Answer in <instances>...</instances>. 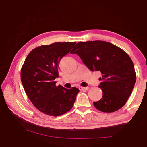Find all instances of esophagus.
I'll use <instances>...</instances> for the list:
<instances>
[{"mask_svg": "<svg viewBox=\"0 0 147 147\" xmlns=\"http://www.w3.org/2000/svg\"><path fill=\"white\" fill-rule=\"evenodd\" d=\"M79 89H80V90H81V91H82V90H88L90 89V88H89L88 86H86V87H80Z\"/></svg>", "mask_w": 147, "mask_h": 147, "instance_id": "34e87169", "label": "esophagus"}]
</instances>
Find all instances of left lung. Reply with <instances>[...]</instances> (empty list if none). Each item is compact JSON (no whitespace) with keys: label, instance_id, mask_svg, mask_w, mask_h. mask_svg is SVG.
Masks as SVG:
<instances>
[{"label":"left lung","instance_id":"1","mask_svg":"<svg viewBox=\"0 0 147 147\" xmlns=\"http://www.w3.org/2000/svg\"><path fill=\"white\" fill-rule=\"evenodd\" d=\"M71 54H76L90 71H100L98 86L102 98L93 105L104 112H112L126 104L136 82L133 61L126 52L104 41L80 42Z\"/></svg>","mask_w":147,"mask_h":147}]
</instances>
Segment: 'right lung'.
<instances>
[{
	"mask_svg": "<svg viewBox=\"0 0 147 147\" xmlns=\"http://www.w3.org/2000/svg\"><path fill=\"white\" fill-rule=\"evenodd\" d=\"M76 42H56L33 49L21 71V80L27 96L40 111L59 116L72 109L80 92L76 87L56 86L59 62Z\"/></svg>",
	"mask_w": 147,
	"mask_h": 147,
	"instance_id": "right-lung-1",
	"label": "right lung"
}]
</instances>
